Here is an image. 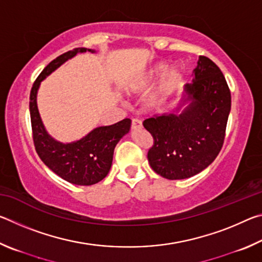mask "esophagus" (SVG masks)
Returning a JSON list of instances; mask_svg holds the SVG:
<instances>
[{"instance_id": "obj_1", "label": "esophagus", "mask_w": 262, "mask_h": 262, "mask_svg": "<svg viewBox=\"0 0 262 262\" xmlns=\"http://www.w3.org/2000/svg\"><path fill=\"white\" fill-rule=\"evenodd\" d=\"M132 128L134 130L140 129V128H142L141 120H139V119H133V120H132Z\"/></svg>"}]
</instances>
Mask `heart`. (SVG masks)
<instances>
[{
    "label": "heart",
    "instance_id": "b5f03b06",
    "mask_svg": "<svg viewBox=\"0 0 262 262\" xmlns=\"http://www.w3.org/2000/svg\"><path fill=\"white\" fill-rule=\"evenodd\" d=\"M165 67H166L165 63H158L156 67L152 68L148 73V75L144 78V82L154 81L155 78H157L159 75L165 70ZM183 77H184L183 69L178 67V66H173V67L167 69L163 75L161 83H159V86L156 94V99L162 100L165 98L166 96L170 95L172 91H174L180 85L181 81H183Z\"/></svg>",
    "mask_w": 262,
    "mask_h": 262
}]
</instances>
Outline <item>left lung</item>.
<instances>
[{
    "label": "left lung",
    "instance_id": "8db88e82",
    "mask_svg": "<svg viewBox=\"0 0 262 262\" xmlns=\"http://www.w3.org/2000/svg\"><path fill=\"white\" fill-rule=\"evenodd\" d=\"M177 111L145 119L154 139L148 151L152 170L163 178L186 179L214 162L223 145L231 110V94L224 75L209 57L200 56L193 82L185 85Z\"/></svg>",
    "mask_w": 262,
    "mask_h": 262
}]
</instances>
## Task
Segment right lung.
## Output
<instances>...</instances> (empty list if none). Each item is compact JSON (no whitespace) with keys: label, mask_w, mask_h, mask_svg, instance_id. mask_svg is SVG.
<instances>
[{"label":"right lung","mask_w":262,"mask_h":262,"mask_svg":"<svg viewBox=\"0 0 262 262\" xmlns=\"http://www.w3.org/2000/svg\"><path fill=\"white\" fill-rule=\"evenodd\" d=\"M92 52L84 47L57 56L43 68L35 79L30 94V115L32 126L33 143L38 156L55 174L68 183L90 186L99 183L110 172L115 145L130 129V119H123L114 125L97 127L83 139L61 143L46 132L37 106V92L42 79L72 59L77 53Z\"/></svg>","instance_id":"1"}]
</instances>
